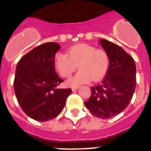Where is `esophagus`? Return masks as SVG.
<instances>
[{
    "instance_id": "1",
    "label": "esophagus",
    "mask_w": 151,
    "mask_h": 151,
    "mask_svg": "<svg viewBox=\"0 0 151 151\" xmlns=\"http://www.w3.org/2000/svg\"><path fill=\"white\" fill-rule=\"evenodd\" d=\"M71 89H72V91H76L78 89V87H73Z\"/></svg>"
}]
</instances>
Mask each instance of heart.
<instances>
[{
  "label": "heart",
  "mask_w": 151,
  "mask_h": 151,
  "mask_svg": "<svg viewBox=\"0 0 151 151\" xmlns=\"http://www.w3.org/2000/svg\"><path fill=\"white\" fill-rule=\"evenodd\" d=\"M54 64L63 78H69L78 66L79 71L67 81L70 87H78L91 79L95 81L102 78L108 68L109 58L102 49L91 44H79L70 47L67 54L57 53Z\"/></svg>",
  "instance_id": "heart-1"
}]
</instances>
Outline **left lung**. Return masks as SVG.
<instances>
[{
    "mask_svg": "<svg viewBox=\"0 0 151 151\" xmlns=\"http://www.w3.org/2000/svg\"><path fill=\"white\" fill-rule=\"evenodd\" d=\"M108 55L109 66L103 81L91 87L86 107L94 116L108 119L122 112L130 104L136 87V65L122 47L101 39Z\"/></svg>",
    "mask_w": 151,
    "mask_h": 151,
    "instance_id": "8db88e82",
    "label": "left lung"
}]
</instances>
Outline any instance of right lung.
<instances>
[{
    "label": "right lung",
    "instance_id": "1",
    "mask_svg": "<svg viewBox=\"0 0 151 151\" xmlns=\"http://www.w3.org/2000/svg\"><path fill=\"white\" fill-rule=\"evenodd\" d=\"M60 47L54 42L40 44L24 55L16 67L15 95L23 111L36 121L56 117L72 93L70 88L57 87L64 81L54 64V55Z\"/></svg>",
    "mask_w": 151,
    "mask_h": 151
}]
</instances>
